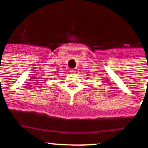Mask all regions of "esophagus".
Listing matches in <instances>:
<instances>
[{
    "instance_id": "obj_1",
    "label": "esophagus",
    "mask_w": 148,
    "mask_h": 148,
    "mask_svg": "<svg viewBox=\"0 0 148 148\" xmlns=\"http://www.w3.org/2000/svg\"><path fill=\"white\" fill-rule=\"evenodd\" d=\"M71 72L72 74H74V73H75V70H71Z\"/></svg>"
}]
</instances>
